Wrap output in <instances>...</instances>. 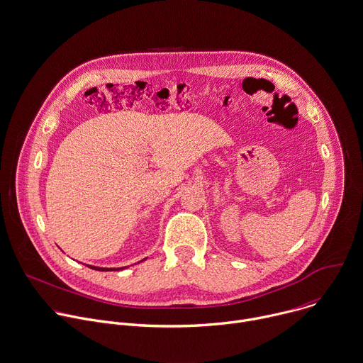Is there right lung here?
<instances>
[{"mask_svg":"<svg viewBox=\"0 0 363 363\" xmlns=\"http://www.w3.org/2000/svg\"><path fill=\"white\" fill-rule=\"evenodd\" d=\"M145 259H143V261H145ZM86 267L91 268V269H95V271H102V272H106V271H121V269H125L127 268V267H123V268H99V267H92V265H86Z\"/></svg>","mask_w":363,"mask_h":363,"instance_id":"1","label":"right lung"}]
</instances>
